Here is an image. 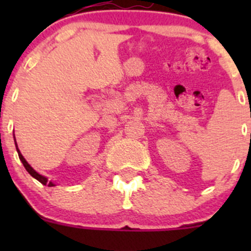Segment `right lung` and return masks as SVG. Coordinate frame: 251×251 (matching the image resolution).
I'll return each instance as SVG.
<instances>
[{
    "mask_svg": "<svg viewBox=\"0 0 251 251\" xmlns=\"http://www.w3.org/2000/svg\"><path fill=\"white\" fill-rule=\"evenodd\" d=\"M14 142H16V137H14ZM16 148H17L18 155H19V159H20V161H22V163H23V165H24V168L26 169V171H27V173H29L30 175H31V176L34 177V178H36L37 181H39V182H41L42 184H45V186H46V184H47L48 187H53V186H55V184L53 183V182L48 181V178H47V177L42 176V175H40L39 173H36V171H35L34 169H32L31 166L29 165V163H27V161L25 160V158H24V156L22 155V153H20V151H19V149H18L17 142H16Z\"/></svg>",
    "mask_w": 251,
    "mask_h": 251,
    "instance_id": "obj_1",
    "label": "right lung"
}]
</instances>
